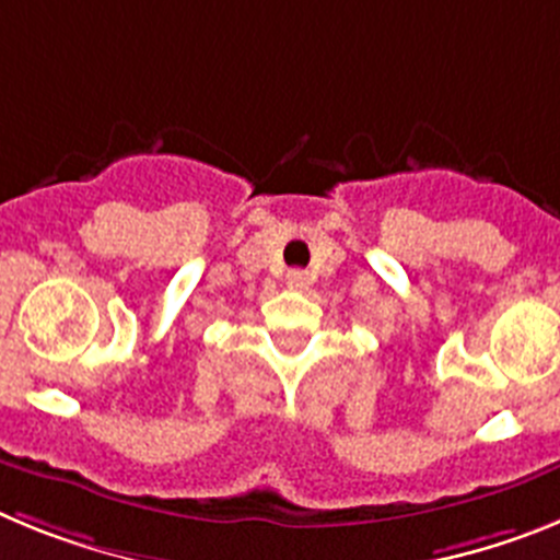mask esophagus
<instances>
[{"instance_id":"34e87169","label":"esophagus","mask_w":560,"mask_h":560,"mask_svg":"<svg viewBox=\"0 0 560 560\" xmlns=\"http://www.w3.org/2000/svg\"><path fill=\"white\" fill-rule=\"evenodd\" d=\"M285 283H289V289H305V285L311 283V277H308V271L294 269L285 275Z\"/></svg>"}]
</instances>
